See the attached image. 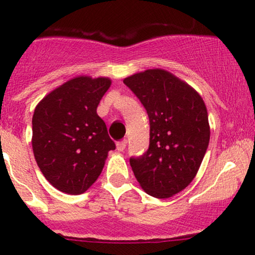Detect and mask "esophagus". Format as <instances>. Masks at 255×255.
Segmentation results:
<instances>
[{
  "label": "esophagus",
  "instance_id": "obj_1",
  "mask_svg": "<svg viewBox=\"0 0 255 255\" xmlns=\"http://www.w3.org/2000/svg\"><path fill=\"white\" fill-rule=\"evenodd\" d=\"M126 146H127V140H122V141H119L118 144H116V148H118V151L122 152L125 151Z\"/></svg>",
  "mask_w": 255,
  "mask_h": 255
}]
</instances>
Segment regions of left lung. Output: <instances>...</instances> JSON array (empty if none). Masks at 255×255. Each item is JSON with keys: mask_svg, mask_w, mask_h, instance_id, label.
Segmentation results:
<instances>
[{"mask_svg": "<svg viewBox=\"0 0 255 255\" xmlns=\"http://www.w3.org/2000/svg\"><path fill=\"white\" fill-rule=\"evenodd\" d=\"M150 119V147L129 163L141 188L166 199L183 191L200 168L210 141L203 98L191 85L165 69L135 73L124 80Z\"/></svg>", "mask_w": 255, "mask_h": 255, "instance_id": "1", "label": "left lung"}]
</instances>
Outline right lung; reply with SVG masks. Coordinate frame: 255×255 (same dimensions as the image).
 Masks as SVG:
<instances>
[{
  "label": "right lung",
  "instance_id": "add662e5",
  "mask_svg": "<svg viewBox=\"0 0 255 255\" xmlns=\"http://www.w3.org/2000/svg\"><path fill=\"white\" fill-rule=\"evenodd\" d=\"M109 78L79 75L44 97L32 118V150L44 177L58 191L83 194L97 181L115 150L98 116Z\"/></svg>",
  "mask_w": 255,
  "mask_h": 255
}]
</instances>
